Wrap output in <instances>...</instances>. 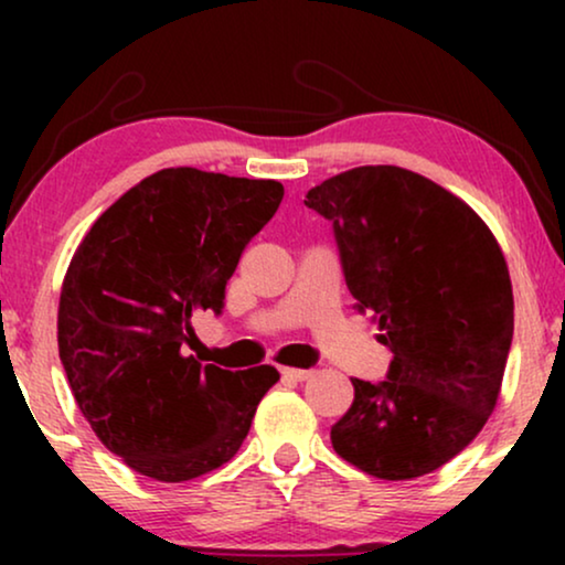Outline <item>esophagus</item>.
Here are the masks:
<instances>
[{
	"mask_svg": "<svg viewBox=\"0 0 565 565\" xmlns=\"http://www.w3.org/2000/svg\"><path fill=\"white\" fill-rule=\"evenodd\" d=\"M313 375V370H300V367H282L285 381H308Z\"/></svg>",
	"mask_w": 565,
	"mask_h": 565,
	"instance_id": "34e87169",
	"label": "esophagus"
}]
</instances>
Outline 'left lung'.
<instances>
[{
  "mask_svg": "<svg viewBox=\"0 0 565 565\" xmlns=\"http://www.w3.org/2000/svg\"><path fill=\"white\" fill-rule=\"evenodd\" d=\"M303 203L331 221L354 308L393 352L385 381L354 377L331 445L385 481L431 473L497 406L514 334L504 254L473 207L401 167L350 169Z\"/></svg>",
  "mask_w": 565,
  "mask_h": 565,
  "instance_id": "obj_1",
  "label": "left lung"
}]
</instances>
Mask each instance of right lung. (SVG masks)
<instances>
[{"instance_id":"1","label":"right lung","mask_w":565,"mask_h":565,"mask_svg":"<svg viewBox=\"0 0 565 565\" xmlns=\"http://www.w3.org/2000/svg\"><path fill=\"white\" fill-rule=\"evenodd\" d=\"M282 195L275 180L161 169L82 238L58 303L61 365L99 443L136 473L180 483L221 468L280 381L273 365H200L184 344L192 313L223 311Z\"/></svg>"}]
</instances>
